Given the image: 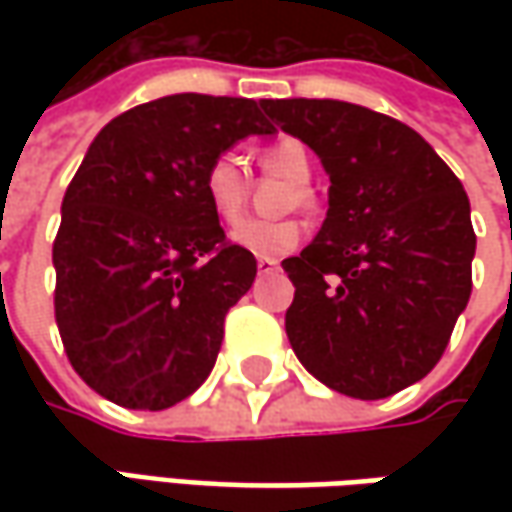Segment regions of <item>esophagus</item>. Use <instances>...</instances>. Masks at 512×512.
Here are the masks:
<instances>
[{
	"label": "esophagus",
	"mask_w": 512,
	"mask_h": 512,
	"mask_svg": "<svg viewBox=\"0 0 512 512\" xmlns=\"http://www.w3.org/2000/svg\"><path fill=\"white\" fill-rule=\"evenodd\" d=\"M256 267H259V273H273V270H279V262L270 259V256H259V259H256Z\"/></svg>",
	"instance_id": "34e87169"
}]
</instances>
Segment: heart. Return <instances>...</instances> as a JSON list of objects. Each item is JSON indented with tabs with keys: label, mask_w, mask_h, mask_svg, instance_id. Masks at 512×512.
<instances>
[{
	"label": "heart",
	"mask_w": 512,
	"mask_h": 512,
	"mask_svg": "<svg viewBox=\"0 0 512 512\" xmlns=\"http://www.w3.org/2000/svg\"><path fill=\"white\" fill-rule=\"evenodd\" d=\"M259 162L267 173H276L293 185V190L285 193L282 207H290L293 202L305 205L313 165H310V153L299 139H279L267 145ZM247 185L250 182H247L245 162L233 150L219 153L202 173V193H205L207 207L222 222H236L242 216ZM230 242L256 256H282L299 245V225L293 219H245L230 230Z\"/></svg>",
	"instance_id": "heart-1"
}]
</instances>
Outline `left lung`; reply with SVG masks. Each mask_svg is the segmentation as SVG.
<instances>
[{"instance_id":"1","label":"left lung","mask_w":512,"mask_h":512,"mask_svg":"<svg viewBox=\"0 0 512 512\" xmlns=\"http://www.w3.org/2000/svg\"><path fill=\"white\" fill-rule=\"evenodd\" d=\"M330 176L316 239L282 262L299 362L330 390L384 399L442 359L470 299V202L439 153L402 122L336 99H262Z\"/></svg>"}]
</instances>
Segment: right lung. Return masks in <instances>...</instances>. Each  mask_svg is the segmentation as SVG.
<instances>
[{
  "instance_id": "1",
  "label": "right lung",
  "mask_w": 512,
  "mask_h": 512,
  "mask_svg": "<svg viewBox=\"0 0 512 512\" xmlns=\"http://www.w3.org/2000/svg\"><path fill=\"white\" fill-rule=\"evenodd\" d=\"M250 133H273L253 99L162 96L110 119L70 179L56 325L73 370L113 404L165 410L210 376L256 259L225 242L202 173Z\"/></svg>"
}]
</instances>
